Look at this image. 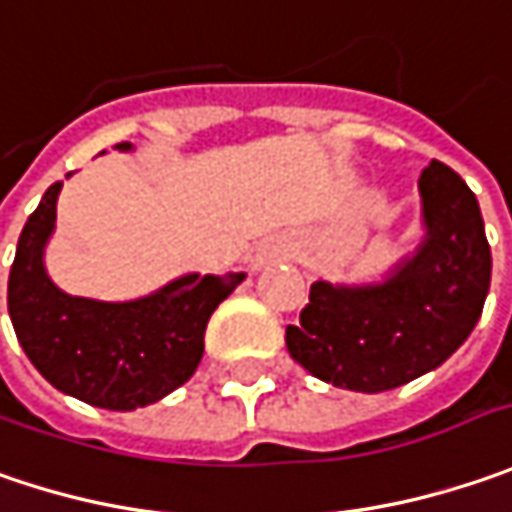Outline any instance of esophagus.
I'll use <instances>...</instances> for the list:
<instances>
[{
    "mask_svg": "<svg viewBox=\"0 0 512 512\" xmlns=\"http://www.w3.org/2000/svg\"><path fill=\"white\" fill-rule=\"evenodd\" d=\"M280 240H266L260 249H257V255H255V269H260V266H266V263H275L280 257Z\"/></svg>",
    "mask_w": 512,
    "mask_h": 512,
    "instance_id": "34e87169",
    "label": "esophagus"
}]
</instances>
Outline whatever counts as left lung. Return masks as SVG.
<instances>
[{
	"label": "left lung",
	"instance_id": "left-lung-1",
	"mask_svg": "<svg viewBox=\"0 0 512 512\" xmlns=\"http://www.w3.org/2000/svg\"><path fill=\"white\" fill-rule=\"evenodd\" d=\"M424 240L381 283L315 280L289 355L315 378L384 392L441 367L467 341L490 289V243L473 191L433 160L421 171Z\"/></svg>",
	"mask_w": 512,
	"mask_h": 512
}]
</instances>
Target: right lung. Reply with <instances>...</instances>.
<instances>
[{
	"label": "right lung",
	"mask_w": 512,
	"mask_h": 512,
	"mask_svg": "<svg viewBox=\"0 0 512 512\" xmlns=\"http://www.w3.org/2000/svg\"><path fill=\"white\" fill-rule=\"evenodd\" d=\"M114 148L131 151V143ZM59 189L45 191L16 243L8 278L13 332L59 392L102 410L148 407L194 375L206 323L246 275H183L123 303L68 295L45 272Z\"/></svg>",
	"instance_id": "1"
}]
</instances>
